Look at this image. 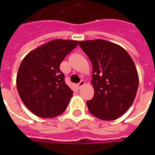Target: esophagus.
<instances>
[{"label": "esophagus", "instance_id": "esophagus-1", "mask_svg": "<svg viewBox=\"0 0 155 155\" xmlns=\"http://www.w3.org/2000/svg\"><path fill=\"white\" fill-rule=\"evenodd\" d=\"M84 84H85V82H84V81H81V82H80V83L77 84V86H78V88H81V87H82L83 85H84Z\"/></svg>", "mask_w": 155, "mask_h": 155}]
</instances>
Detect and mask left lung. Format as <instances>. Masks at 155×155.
Listing matches in <instances>:
<instances>
[{
	"label": "left lung",
	"instance_id": "left-lung-1",
	"mask_svg": "<svg viewBox=\"0 0 155 155\" xmlns=\"http://www.w3.org/2000/svg\"><path fill=\"white\" fill-rule=\"evenodd\" d=\"M93 68L94 97L87 101L89 111L103 120H114L133 104L139 75L129 53L119 45L104 40L80 41Z\"/></svg>",
	"mask_w": 155,
	"mask_h": 155
}]
</instances>
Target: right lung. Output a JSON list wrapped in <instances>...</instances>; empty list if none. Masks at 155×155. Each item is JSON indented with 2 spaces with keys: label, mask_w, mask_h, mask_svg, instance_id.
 <instances>
[{
  "label": "right lung",
  "mask_w": 155,
  "mask_h": 155,
  "mask_svg": "<svg viewBox=\"0 0 155 155\" xmlns=\"http://www.w3.org/2000/svg\"><path fill=\"white\" fill-rule=\"evenodd\" d=\"M77 41L53 40L25 55L19 67L16 87L26 107L41 118H54L67 107L73 91L65 84L60 64Z\"/></svg>",
  "instance_id": "right-lung-1"
}]
</instances>
